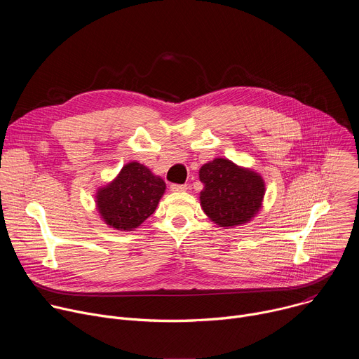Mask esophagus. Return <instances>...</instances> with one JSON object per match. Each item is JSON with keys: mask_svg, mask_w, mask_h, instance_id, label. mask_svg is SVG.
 <instances>
[{"mask_svg": "<svg viewBox=\"0 0 359 359\" xmlns=\"http://www.w3.org/2000/svg\"><path fill=\"white\" fill-rule=\"evenodd\" d=\"M172 191H186L187 186L186 184H170Z\"/></svg>", "mask_w": 359, "mask_h": 359, "instance_id": "1", "label": "esophagus"}]
</instances>
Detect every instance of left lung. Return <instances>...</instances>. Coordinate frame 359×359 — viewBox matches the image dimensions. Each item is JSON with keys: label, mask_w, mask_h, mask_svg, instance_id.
<instances>
[{"label": "left lung", "mask_w": 359, "mask_h": 359, "mask_svg": "<svg viewBox=\"0 0 359 359\" xmlns=\"http://www.w3.org/2000/svg\"><path fill=\"white\" fill-rule=\"evenodd\" d=\"M200 204L208 217L220 227L248 223L262 208L266 193L263 177L229 159L216 158L198 170Z\"/></svg>", "instance_id": "left-lung-1"}]
</instances>
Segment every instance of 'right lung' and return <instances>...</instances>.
Masks as SVG:
<instances>
[{
	"instance_id": "right-lung-1",
	"label": "right lung",
	"mask_w": 359,
	"mask_h": 359,
	"mask_svg": "<svg viewBox=\"0 0 359 359\" xmlns=\"http://www.w3.org/2000/svg\"><path fill=\"white\" fill-rule=\"evenodd\" d=\"M166 190L161 176L144 165L126 163L119 175L96 191V208L104 222L116 230L130 231L155 213Z\"/></svg>"
}]
</instances>
